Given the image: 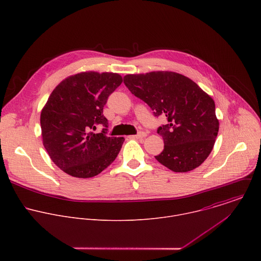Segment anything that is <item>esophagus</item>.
Here are the masks:
<instances>
[{"mask_svg": "<svg viewBox=\"0 0 261 261\" xmlns=\"http://www.w3.org/2000/svg\"><path fill=\"white\" fill-rule=\"evenodd\" d=\"M145 136H146V133L143 132V131H140V132H138L136 135H133L132 137H133V138H143V137H145Z\"/></svg>", "mask_w": 261, "mask_h": 261, "instance_id": "obj_1", "label": "esophagus"}]
</instances>
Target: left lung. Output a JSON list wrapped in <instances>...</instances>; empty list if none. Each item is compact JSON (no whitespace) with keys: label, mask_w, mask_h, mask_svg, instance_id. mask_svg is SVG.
Masks as SVG:
<instances>
[{"label":"left lung","mask_w":261,"mask_h":261,"mask_svg":"<svg viewBox=\"0 0 261 261\" xmlns=\"http://www.w3.org/2000/svg\"><path fill=\"white\" fill-rule=\"evenodd\" d=\"M124 84L167 124L158 128L164 150L155 158L174 172L198 167L211 154L219 131L215 102L197 84L171 71L128 74Z\"/></svg>","instance_id":"8db88e82"}]
</instances>
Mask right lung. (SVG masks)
I'll list each match as a JSON object with an SVG mask.
<instances>
[{"mask_svg": "<svg viewBox=\"0 0 261 261\" xmlns=\"http://www.w3.org/2000/svg\"><path fill=\"white\" fill-rule=\"evenodd\" d=\"M122 83L118 73L82 72L61 82L50 94L40 116L43 145L64 172L93 177L117 158L125 138L106 136L103 107ZM99 123L105 129L94 134Z\"/></svg>", "mask_w": 261, "mask_h": 261, "instance_id": "1", "label": "right lung"}]
</instances>
